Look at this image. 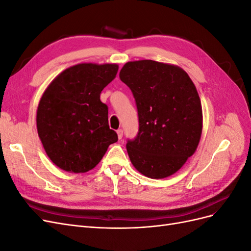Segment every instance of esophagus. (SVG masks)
Masks as SVG:
<instances>
[{
	"label": "esophagus",
	"instance_id": "34e87169",
	"mask_svg": "<svg viewBox=\"0 0 251 251\" xmlns=\"http://www.w3.org/2000/svg\"><path fill=\"white\" fill-rule=\"evenodd\" d=\"M123 135H124V132L121 128H119V130H117V136H118V139H121L123 138Z\"/></svg>",
	"mask_w": 251,
	"mask_h": 251
}]
</instances>
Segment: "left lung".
Segmentation results:
<instances>
[{"mask_svg": "<svg viewBox=\"0 0 251 251\" xmlns=\"http://www.w3.org/2000/svg\"><path fill=\"white\" fill-rule=\"evenodd\" d=\"M119 78L137 104L139 132L127 141L134 168L151 179L177 173L199 146L201 100L193 80L179 66L151 59L127 62Z\"/></svg>", "mask_w": 251, "mask_h": 251, "instance_id": "left-lung-1", "label": "left lung"}]
</instances>
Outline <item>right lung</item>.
Wrapping results in <instances>:
<instances>
[{
  "label": "right lung",
  "instance_id": "obj_1",
  "mask_svg": "<svg viewBox=\"0 0 251 251\" xmlns=\"http://www.w3.org/2000/svg\"><path fill=\"white\" fill-rule=\"evenodd\" d=\"M117 64L81 63L67 68L44 91L36 128L50 160L68 173H86L118 139L109 127L103 88L116 77Z\"/></svg>",
  "mask_w": 251,
  "mask_h": 251
}]
</instances>
